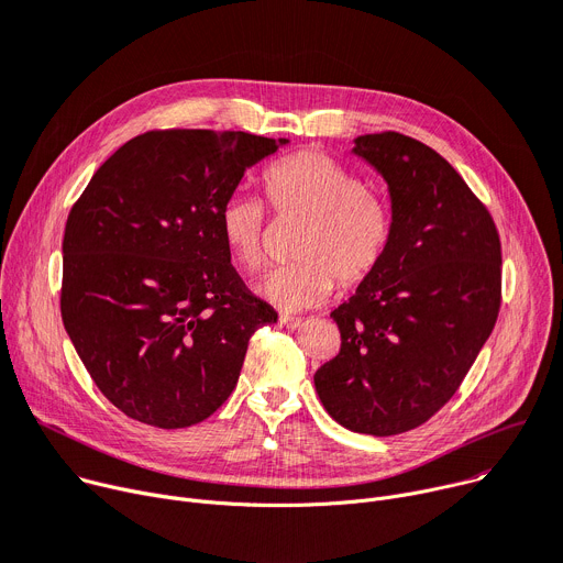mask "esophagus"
I'll return each instance as SVG.
<instances>
[{
    "instance_id": "esophagus-1",
    "label": "esophagus",
    "mask_w": 563,
    "mask_h": 563,
    "mask_svg": "<svg viewBox=\"0 0 563 563\" xmlns=\"http://www.w3.org/2000/svg\"><path fill=\"white\" fill-rule=\"evenodd\" d=\"M278 323H280L283 328H298V325L303 323V319H301V317H289V314H280Z\"/></svg>"
}]
</instances>
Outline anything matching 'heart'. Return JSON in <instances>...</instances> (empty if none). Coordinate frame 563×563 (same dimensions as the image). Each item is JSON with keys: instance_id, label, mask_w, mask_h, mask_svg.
Here are the masks:
<instances>
[{"instance_id": "heart-1", "label": "heart", "mask_w": 563, "mask_h": 563, "mask_svg": "<svg viewBox=\"0 0 563 563\" xmlns=\"http://www.w3.org/2000/svg\"><path fill=\"white\" fill-rule=\"evenodd\" d=\"M262 187L276 214L306 219L294 244L298 262L257 283V294L276 308L310 310L332 296L336 283L355 289L383 267L394 240V212L357 172L306 148L272 163ZM265 223V206L246 195L229 197L219 210L221 242L246 274H257L267 262Z\"/></svg>"}]
</instances>
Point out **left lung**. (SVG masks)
<instances>
[{"instance_id": "obj_1", "label": "left lung", "mask_w": 563, "mask_h": 563, "mask_svg": "<svg viewBox=\"0 0 563 563\" xmlns=\"http://www.w3.org/2000/svg\"><path fill=\"white\" fill-rule=\"evenodd\" d=\"M353 152L389 185L394 240L376 276L332 310L342 351L314 387L336 423L391 437L434 417L489 340L503 251L492 212L428 144L383 131Z\"/></svg>"}]
</instances>
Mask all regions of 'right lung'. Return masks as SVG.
<instances>
[{
  "label": "right lung",
  "mask_w": 563,
  "mask_h": 563,
  "mask_svg": "<svg viewBox=\"0 0 563 563\" xmlns=\"http://www.w3.org/2000/svg\"><path fill=\"white\" fill-rule=\"evenodd\" d=\"M287 140L244 131H146L71 206L60 314L99 391L165 430L201 423L240 378L251 334L276 323L219 235L246 167Z\"/></svg>",
  "instance_id": "right-lung-1"
}]
</instances>
